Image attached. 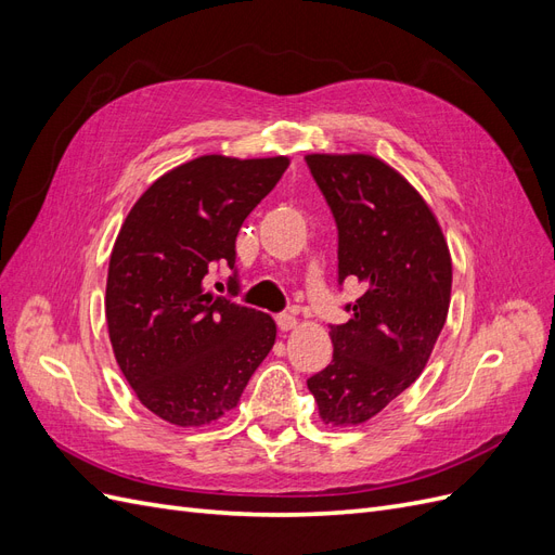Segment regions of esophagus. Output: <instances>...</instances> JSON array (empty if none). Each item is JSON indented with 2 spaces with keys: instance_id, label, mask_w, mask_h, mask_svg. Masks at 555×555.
<instances>
[{
  "instance_id": "34e87169",
  "label": "esophagus",
  "mask_w": 555,
  "mask_h": 555,
  "mask_svg": "<svg viewBox=\"0 0 555 555\" xmlns=\"http://www.w3.org/2000/svg\"><path fill=\"white\" fill-rule=\"evenodd\" d=\"M275 322H278V328L282 331V333H287V331H294L296 328V317L294 314H278V319H275Z\"/></svg>"
}]
</instances>
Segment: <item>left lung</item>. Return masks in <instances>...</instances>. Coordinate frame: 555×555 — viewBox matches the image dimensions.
<instances>
[{
	"label": "left lung",
	"instance_id": "8db88e82",
	"mask_svg": "<svg viewBox=\"0 0 555 555\" xmlns=\"http://www.w3.org/2000/svg\"><path fill=\"white\" fill-rule=\"evenodd\" d=\"M338 224V275L359 280L333 361L308 379L319 416L359 426L424 373L447 322L451 255L430 206L375 155H306Z\"/></svg>",
	"mask_w": 555,
	"mask_h": 555
}]
</instances>
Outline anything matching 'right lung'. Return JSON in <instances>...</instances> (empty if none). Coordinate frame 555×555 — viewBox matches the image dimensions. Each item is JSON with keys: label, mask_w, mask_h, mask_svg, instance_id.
Returning <instances> with one entry per match:
<instances>
[{"label": "right lung", "mask_w": 555, "mask_h": 555, "mask_svg": "<svg viewBox=\"0 0 555 555\" xmlns=\"http://www.w3.org/2000/svg\"><path fill=\"white\" fill-rule=\"evenodd\" d=\"M287 166L282 155L184 162L150 184L117 233L106 280L108 338L133 393L164 422H217L238 405L275 345L271 317L212 296L204 278L212 261L236 263L245 217Z\"/></svg>", "instance_id": "right-lung-1"}]
</instances>
